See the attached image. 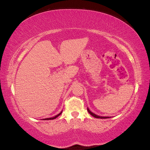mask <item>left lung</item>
Masks as SVG:
<instances>
[{"label": "left lung", "instance_id": "8db88e82", "mask_svg": "<svg viewBox=\"0 0 150 150\" xmlns=\"http://www.w3.org/2000/svg\"><path fill=\"white\" fill-rule=\"evenodd\" d=\"M87 111L88 112V113H89L91 115H92V116H93V117L96 118H108V117H105V116H104V117H103V116H100L96 115L95 114H94V113L90 111V110H89V109H88V108H87Z\"/></svg>", "mask_w": 150, "mask_h": 150}]
</instances>
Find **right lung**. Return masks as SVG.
I'll return each instance as SVG.
<instances>
[{
    "label": "right lung",
    "instance_id": "obj_1",
    "mask_svg": "<svg viewBox=\"0 0 150 150\" xmlns=\"http://www.w3.org/2000/svg\"><path fill=\"white\" fill-rule=\"evenodd\" d=\"M62 112H60L59 114H58L57 115H56L55 116H54V117H53V118H45V119H44V120H54V119H55V118H56L57 117H58V116H59L61 114H62Z\"/></svg>",
    "mask_w": 150,
    "mask_h": 150
}]
</instances>
